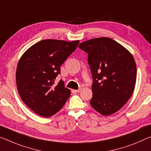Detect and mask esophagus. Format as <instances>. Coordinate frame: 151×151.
Listing matches in <instances>:
<instances>
[{
  "instance_id": "esophagus-1",
  "label": "esophagus",
  "mask_w": 151,
  "mask_h": 151,
  "mask_svg": "<svg viewBox=\"0 0 151 151\" xmlns=\"http://www.w3.org/2000/svg\"><path fill=\"white\" fill-rule=\"evenodd\" d=\"M81 89H82V88H79L78 90H73V92H80L81 91Z\"/></svg>"
}]
</instances>
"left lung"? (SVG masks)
I'll return each instance as SVG.
<instances>
[{"mask_svg":"<svg viewBox=\"0 0 151 151\" xmlns=\"http://www.w3.org/2000/svg\"><path fill=\"white\" fill-rule=\"evenodd\" d=\"M78 47L88 53L93 79L90 105L102 115L113 114L133 94L136 81L133 56L120 44L106 37L85 41Z\"/></svg>","mask_w":151,"mask_h":151,"instance_id":"obj_1","label":"left lung"}]
</instances>
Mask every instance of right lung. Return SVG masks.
Masks as SVG:
<instances>
[{
  "label": "right lung",
  "mask_w": 151,
  "mask_h": 151,
  "mask_svg": "<svg viewBox=\"0 0 151 151\" xmlns=\"http://www.w3.org/2000/svg\"><path fill=\"white\" fill-rule=\"evenodd\" d=\"M80 41L41 40L21 57L16 71V83L22 101L37 114L48 117L57 113L70 96L71 91L61 80V67L76 49Z\"/></svg>",
  "instance_id": "right-lung-1"
}]
</instances>
